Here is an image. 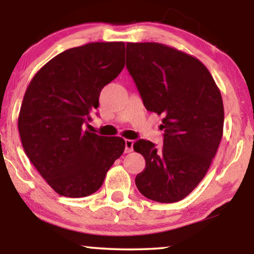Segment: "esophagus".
Here are the masks:
<instances>
[{"instance_id":"34e87169","label":"esophagus","mask_w":254,"mask_h":254,"mask_svg":"<svg viewBox=\"0 0 254 254\" xmlns=\"http://www.w3.org/2000/svg\"><path fill=\"white\" fill-rule=\"evenodd\" d=\"M133 145H134L133 140H129V138L125 140V152H126V154H129V152L133 151Z\"/></svg>"}]
</instances>
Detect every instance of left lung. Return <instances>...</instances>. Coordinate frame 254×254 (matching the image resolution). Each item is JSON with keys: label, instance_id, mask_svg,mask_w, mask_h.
I'll list each match as a JSON object with an SVG mask.
<instances>
[{"label": "left lung", "instance_id": "1", "mask_svg": "<svg viewBox=\"0 0 254 254\" xmlns=\"http://www.w3.org/2000/svg\"><path fill=\"white\" fill-rule=\"evenodd\" d=\"M127 69L145 109L163 114V147L138 140L142 195L162 203L186 197L203 179L223 135L224 109L213 76L196 58L158 43H127Z\"/></svg>", "mask_w": 254, "mask_h": 254}]
</instances>
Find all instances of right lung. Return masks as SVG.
I'll use <instances>...</instances> for the list:
<instances>
[{
  "label": "right lung",
  "mask_w": 254,
  "mask_h": 254,
  "mask_svg": "<svg viewBox=\"0 0 254 254\" xmlns=\"http://www.w3.org/2000/svg\"><path fill=\"white\" fill-rule=\"evenodd\" d=\"M125 67V44L90 43L48 61L31 79L18 117L24 151L58 194L83 197L103 185L125 140L83 129L102 89Z\"/></svg>",
  "instance_id": "add662e5"
}]
</instances>
